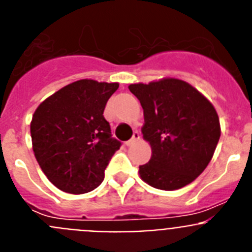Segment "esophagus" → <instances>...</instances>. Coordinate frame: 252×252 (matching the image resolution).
Returning a JSON list of instances; mask_svg holds the SVG:
<instances>
[{
  "label": "esophagus",
  "mask_w": 252,
  "mask_h": 252,
  "mask_svg": "<svg viewBox=\"0 0 252 252\" xmlns=\"http://www.w3.org/2000/svg\"><path fill=\"white\" fill-rule=\"evenodd\" d=\"M139 140H140V132H139V131H133L132 137H131L128 141H126V145H127V146L132 145V144H135V142L139 141Z\"/></svg>",
  "instance_id": "34e87169"
}]
</instances>
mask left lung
<instances>
[{
  "instance_id": "1",
  "label": "left lung",
  "mask_w": 252,
  "mask_h": 252,
  "mask_svg": "<svg viewBox=\"0 0 252 252\" xmlns=\"http://www.w3.org/2000/svg\"><path fill=\"white\" fill-rule=\"evenodd\" d=\"M144 110L142 137L153 150L140 177L154 188L174 190L202 174L221 136L215 107L189 83L164 78L130 84Z\"/></svg>"
}]
</instances>
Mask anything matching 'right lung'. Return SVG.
<instances>
[{
    "instance_id": "right-lung-1",
    "label": "right lung",
    "mask_w": 252,
    "mask_h": 252,
    "mask_svg": "<svg viewBox=\"0 0 252 252\" xmlns=\"http://www.w3.org/2000/svg\"><path fill=\"white\" fill-rule=\"evenodd\" d=\"M119 83L81 79L39 104L30 125L40 168L57 188L72 194L93 190L121 142L103 117Z\"/></svg>"
}]
</instances>
